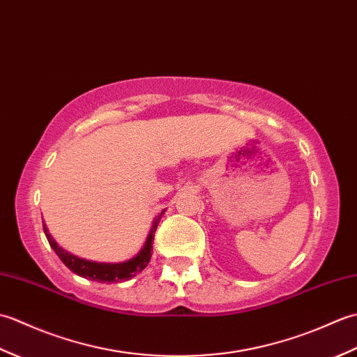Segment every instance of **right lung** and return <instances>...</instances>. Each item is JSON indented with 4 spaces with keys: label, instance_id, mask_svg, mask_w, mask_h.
Here are the masks:
<instances>
[{
    "label": "right lung",
    "instance_id": "1",
    "mask_svg": "<svg viewBox=\"0 0 357 357\" xmlns=\"http://www.w3.org/2000/svg\"><path fill=\"white\" fill-rule=\"evenodd\" d=\"M159 219H161V215L156 218V221L153 224V229H151L149 239L146 242V245L142 247L141 252L136 255L133 259L126 261V262H119V264H101V262H92V261H86L81 259V257H77L70 255L69 252H66L61 247H58V244L50 236V233L45 227L43 221V229L45 233V238H47L50 247L53 248V252L58 255L59 259L64 262V265L70 271L77 273L78 276L87 278L90 280H95V282H102V284H112V282H121V280H128L138 275L139 271L147 267V264L151 257V252H153V242L155 239V231Z\"/></svg>",
    "mask_w": 357,
    "mask_h": 357
}]
</instances>
